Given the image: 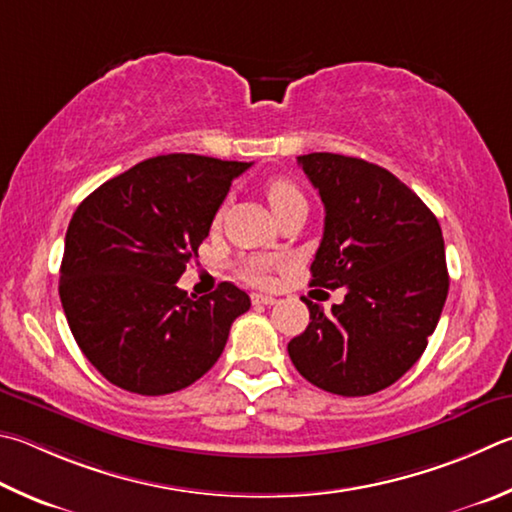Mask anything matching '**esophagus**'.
Returning a JSON list of instances; mask_svg holds the SVG:
<instances>
[{
    "instance_id": "34e87169",
    "label": "esophagus",
    "mask_w": 512,
    "mask_h": 512,
    "mask_svg": "<svg viewBox=\"0 0 512 512\" xmlns=\"http://www.w3.org/2000/svg\"><path fill=\"white\" fill-rule=\"evenodd\" d=\"M277 300L273 295H262V293H253V304H264V306H271Z\"/></svg>"
}]
</instances>
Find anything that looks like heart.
<instances>
[{"mask_svg":"<svg viewBox=\"0 0 512 512\" xmlns=\"http://www.w3.org/2000/svg\"><path fill=\"white\" fill-rule=\"evenodd\" d=\"M266 199L271 203L273 212H280L286 206H291L295 201H304L302 192L297 190V185L288 179H273L271 183L266 185ZM219 219V217H217ZM271 262L262 257H255V259H248V262L241 266V273L248 282L253 284H266L268 277H271Z\"/></svg>","mask_w":512,"mask_h":512,"instance_id":"obj_1","label":"heart"}]
</instances>
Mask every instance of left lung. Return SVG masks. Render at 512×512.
<instances>
[{
  "label": "left lung",
  "mask_w": 512,
  "mask_h": 512,
  "mask_svg": "<svg viewBox=\"0 0 512 512\" xmlns=\"http://www.w3.org/2000/svg\"><path fill=\"white\" fill-rule=\"evenodd\" d=\"M324 203L313 286L347 288L288 342L295 369L324 392L369 396L394 385L421 358L448 297L441 226L385 167L353 156H297Z\"/></svg>",
  "instance_id": "obj_1"
}]
</instances>
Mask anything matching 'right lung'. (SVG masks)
<instances>
[{
    "mask_svg": "<svg viewBox=\"0 0 512 512\" xmlns=\"http://www.w3.org/2000/svg\"><path fill=\"white\" fill-rule=\"evenodd\" d=\"M248 167L199 154L154 156L102 183L73 212L60 300L78 347L109 383L172 394L219 360L250 297L221 282L192 300L176 282Z\"/></svg>",
    "mask_w": 512,
    "mask_h": 512,
    "instance_id": "1",
    "label": "right lung"
}]
</instances>
